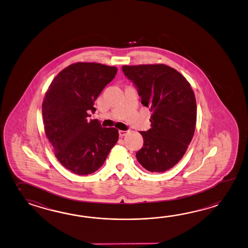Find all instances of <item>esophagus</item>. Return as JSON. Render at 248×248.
Listing matches in <instances>:
<instances>
[{"mask_svg":"<svg viewBox=\"0 0 248 248\" xmlns=\"http://www.w3.org/2000/svg\"><path fill=\"white\" fill-rule=\"evenodd\" d=\"M127 133H128L127 131H122V130L119 131V135H120V137H124V136H125Z\"/></svg>","mask_w":248,"mask_h":248,"instance_id":"obj_1","label":"esophagus"}]
</instances>
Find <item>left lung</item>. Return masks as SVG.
<instances>
[{
    "label": "left lung",
    "mask_w": 248,
    "mask_h": 248,
    "mask_svg": "<svg viewBox=\"0 0 248 248\" xmlns=\"http://www.w3.org/2000/svg\"><path fill=\"white\" fill-rule=\"evenodd\" d=\"M122 69L152 112L151 128L140 132L143 147L136 153L137 160L148 171H167L182 159L194 135L197 102L192 88L181 73L165 64Z\"/></svg>",
    "instance_id": "left-lung-1"
}]
</instances>
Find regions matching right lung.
Segmentation results:
<instances>
[{"instance_id": "obj_1", "label": "right lung", "mask_w": 248, "mask_h": 248, "mask_svg": "<svg viewBox=\"0 0 248 248\" xmlns=\"http://www.w3.org/2000/svg\"><path fill=\"white\" fill-rule=\"evenodd\" d=\"M116 72V66L77 62L60 72L45 93L42 110L46 137L61 165L78 175L99 169L118 140L117 129L87 119Z\"/></svg>"}]
</instances>
